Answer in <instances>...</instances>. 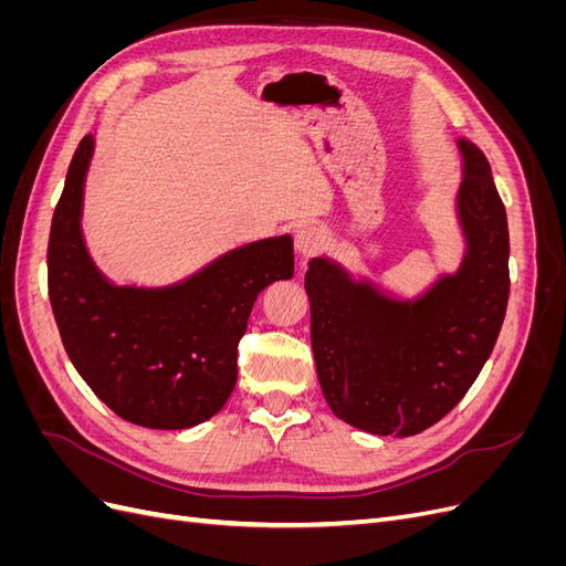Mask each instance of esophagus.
<instances>
[{
  "label": "esophagus",
  "instance_id": "esophagus-1",
  "mask_svg": "<svg viewBox=\"0 0 566 566\" xmlns=\"http://www.w3.org/2000/svg\"><path fill=\"white\" fill-rule=\"evenodd\" d=\"M325 245V233L316 227H304L295 233V250L300 256H312Z\"/></svg>",
  "mask_w": 566,
  "mask_h": 566
}]
</instances>
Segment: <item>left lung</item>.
<instances>
[{
  "label": "left lung",
  "instance_id": "left-lung-1",
  "mask_svg": "<svg viewBox=\"0 0 566 566\" xmlns=\"http://www.w3.org/2000/svg\"><path fill=\"white\" fill-rule=\"evenodd\" d=\"M458 219L468 250L418 300H394L325 256L304 276L323 397L356 430L413 437L465 397L499 339L510 295L505 205L491 165L458 139Z\"/></svg>",
  "mask_w": 566,
  "mask_h": 566
}]
</instances>
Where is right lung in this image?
Returning <instances> with one entry per match:
<instances>
[{"instance_id": "obj_1", "label": "right lung", "mask_w": 566, "mask_h": 566, "mask_svg": "<svg viewBox=\"0 0 566 566\" xmlns=\"http://www.w3.org/2000/svg\"><path fill=\"white\" fill-rule=\"evenodd\" d=\"M94 136L80 142L51 219L49 302L82 380L123 420L186 430L217 416L238 378V342L262 290L293 279V238L235 248L167 287L113 285L80 217Z\"/></svg>"}]
</instances>
